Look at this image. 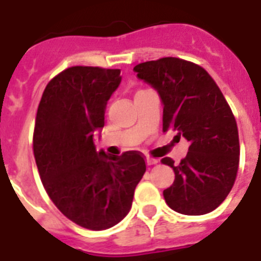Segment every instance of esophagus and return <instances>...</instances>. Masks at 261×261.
<instances>
[{"label":"esophagus","instance_id":"1","mask_svg":"<svg viewBox=\"0 0 261 261\" xmlns=\"http://www.w3.org/2000/svg\"><path fill=\"white\" fill-rule=\"evenodd\" d=\"M159 161L158 159H155V158H147L146 159V163L149 166H153V165H156V163H158Z\"/></svg>","mask_w":261,"mask_h":261}]
</instances>
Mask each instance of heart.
Listing matches in <instances>:
<instances>
[{"mask_svg": "<svg viewBox=\"0 0 261 261\" xmlns=\"http://www.w3.org/2000/svg\"><path fill=\"white\" fill-rule=\"evenodd\" d=\"M140 91H142V90H140Z\"/></svg>", "mask_w": 261, "mask_h": 261, "instance_id": "1", "label": "heart"}]
</instances>
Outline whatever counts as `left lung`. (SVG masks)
<instances>
[{
  "mask_svg": "<svg viewBox=\"0 0 261 261\" xmlns=\"http://www.w3.org/2000/svg\"><path fill=\"white\" fill-rule=\"evenodd\" d=\"M133 70L150 84L163 102V132L175 130L190 142L186 158L175 165V180L163 191L175 212L201 216L227 197L239 167V136L234 114L208 71L195 62L163 57Z\"/></svg>",
  "mask_w": 261,
  "mask_h": 261,
  "instance_id": "obj_1",
  "label": "left lung"
}]
</instances>
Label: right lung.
I'll use <instances>...</instances> for the list:
<instances>
[{"label": "right lung", "instance_id": "obj_1", "mask_svg": "<svg viewBox=\"0 0 261 261\" xmlns=\"http://www.w3.org/2000/svg\"><path fill=\"white\" fill-rule=\"evenodd\" d=\"M120 69L71 66L45 86L36 112L32 147L41 183L66 218L89 230L110 229L130 211L146 171L142 153H96L95 129L105 125L107 100Z\"/></svg>", "mask_w": 261, "mask_h": 261}]
</instances>
